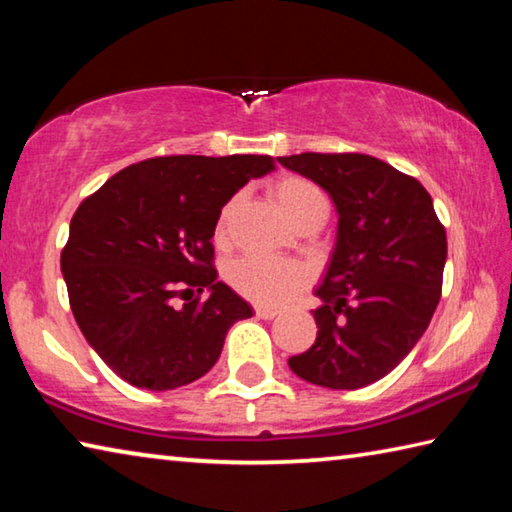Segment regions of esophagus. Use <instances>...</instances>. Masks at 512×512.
I'll return each instance as SVG.
<instances>
[{
	"mask_svg": "<svg viewBox=\"0 0 512 512\" xmlns=\"http://www.w3.org/2000/svg\"><path fill=\"white\" fill-rule=\"evenodd\" d=\"M255 314L262 320H273L277 316V311L271 307H255Z\"/></svg>",
	"mask_w": 512,
	"mask_h": 512,
	"instance_id": "esophagus-1",
	"label": "esophagus"
}]
</instances>
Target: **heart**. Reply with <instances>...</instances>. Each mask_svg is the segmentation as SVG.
Returning a JSON list of instances; mask_svg holds the SVG:
<instances>
[{
  "instance_id": "obj_1",
  "label": "heart",
  "mask_w": 512,
  "mask_h": 512,
  "mask_svg": "<svg viewBox=\"0 0 512 512\" xmlns=\"http://www.w3.org/2000/svg\"><path fill=\"white\" fill-rule=\"evenodd\" d=\"M271 198L287 219L298 225L309 216L325 214V198L320 196L316 187H311L307 180L284 176L271 185ZM241 196H232L228 203L221 207L219 216L214 223V241L219 246L228 244L230 225ZM228 282L232 284L239 296L257 302V305L280 307L289 302L296 293L309 282V271L298 262H287V259H271L248 255L237 259L228 268Z\"/></svg>"
}]
</instances>
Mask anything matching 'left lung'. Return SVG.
<instances>
[{"label":"left lung","instance_id":"left-lung-1","mask_svg":"<svg viewBox=\"0 0 512 512\" xmlns=\"http://www.w3.org/2000/svg\"><path fill=\"white\" fill-rule=\"evenodd\" d=\"M282 167L323 187L339 223L316 287V341L289 359L309 384L354 391L386 377L427 332L443 289L447 235L418 180L363 153H300Z\"/></svg>","mask_w":512,"mask_h":512}]
</instances>
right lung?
<instances>
[{
	"instance_id": "1",
	"label": "right lung",
	"mask_w": 512,
	"mask_h": 512,
	"mask_svg": "<svg viewBox=\"0 0 512 512\" xmlns=\"http://www.w3.org/2000/svg\"><path fill=\"white\" fill-rule=\"evenodd\" d=\"M273 169L271 155L151 158L79 205L60 255L69 307L85 341L128 384H192L221 357L228 329L253 316L216 280L212 237L221 207Z\"/></svg>"
}]
</instances>
